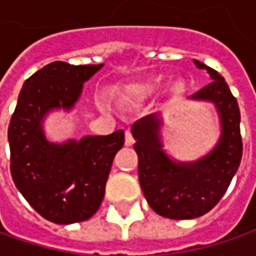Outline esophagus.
I'll return each mask as SVG.
<instances>
[{
	"label": "esophagus",
	"mask_w": 256,
	"mask_h": 256,
	"mask_svg": "<svg viewBox=\"0 0 256 256\" xmlns=\"http://www.w3.org/2000/svg\"><path fill=\"white\" fill-rule=\"evenodd\" d=\"M134 142H135V138H134V135L131 131H126L125 132V145L126 146H132Z\"/></svg>",
	"instance_id": "esophagus-1"
}]
</instances>
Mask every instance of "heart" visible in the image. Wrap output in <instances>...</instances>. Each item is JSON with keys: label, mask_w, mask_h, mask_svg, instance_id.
<instances>
[{"label": "heart", "mask_w": 256, "mask_h": 256, "mask_svg": "<svg viewBox=\"0 0 256 256\" xmlns=\"http://www.w3.org/2000/svg\"><path fill=\"white\" fill-rule=\"evenodd\" d=\"M164 85L162 76H154L146 81L138 82V84L130 85L125 91V98L131 100V101H138V100H146L150 96H152L158 92ZM185 90V84L181 80H175L170 86V92H171L172 98H178L181 96L182 92ZM102 106H106V104H102Z\"/></svg>", "instance_id": "1"}]
</instances>
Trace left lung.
<instances>
[{
    "label": "left lung",
    "mask_w": 256,
    "mask_h": 256,
    "mask_svg": "<svg viewBox=\"0 0 256 256\" xmlns=\"http://www.w3.org/2000/svg\"><path fill=\"white\" fill-rule=\"evenodd\" d=\"M194 62L206 70L212 81L191 98L214 102L221 116L222 134L214 151L195 162H174L162 151L161 121L155 115L132 125L144 195L154 211L170 220H192L211 211L228 190L242 158L241 112L236 98L222 75L196 60Z\"/></svg>",
    "instance_id": "1"
}]
</instances>
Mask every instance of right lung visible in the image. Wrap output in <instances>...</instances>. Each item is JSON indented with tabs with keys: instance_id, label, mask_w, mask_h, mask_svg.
<instances>
[{
	"instance_id": "right-lung-1",
	"label": "right lung",
	"mask_w": 256,
	"mask_h": 256,
	"mask_svg": "<svg viewBox=\"0 0 256 256\" xmlns=\"http://www.w3.org/2000/svg\"><path fill=\"white\" fill-rule=\"evenodd\" d=\"M101 66L62 61L45 65L24 82L10 121L15 186L35 211L55 224L85 221L98 211L114 156L124 145L122 130L62 145L48 142L42 134L45 114L71 110L85 81Z\"/></svg>"
}]
</instances>
